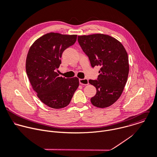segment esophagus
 Masks as SVG:
<instances>
[{
    "label": "esophagus",
    "instance_id": "34e87169",
    "mask_svg": "<svg viewBox=\"0 0 157 157\" xmlns=\"http://www.w3.org/2000/svg\"><path fill=\"white\" fill-rule=\"evenodd\" d=\"M79 84L81 85H87L89 84V80L87 79H79Z\"/></svg>",
    "mask_w": 157,
    "mask_h": 157
}]
</instances>
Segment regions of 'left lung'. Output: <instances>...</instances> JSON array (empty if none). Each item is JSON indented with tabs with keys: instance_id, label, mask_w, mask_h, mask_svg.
Here are the masks:
<instances>
[{
	"instance_id": "1",
	"label": "left lung",
	"mask_w": 157,
	"mask_h": 157,
	"mask_svg": "<svg viewBox=\"0 0 157 157\" xmlns=\"http://www.w3.org/2000/svg\"><path fill=\"white\" fill-rule=\"evenodd\" d=\"M78 41L92 67H101L97 79L89 81L97 89L91 103L100 108L110 106L119 98L127 81L128 54L119 41L108 35L78 36Z\"/></svg>"
}]
</instances>
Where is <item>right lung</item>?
<instances>
[{"mask_svg":"<svg viewBox=\"0 0 157 157\" xmlns=\"http://www.w3.org/2000/svg\"><path fill=\"white\" fill-rule=\"evenodd\" d=\"M77 35L51 32L38 38L30 46L25 69L38 98L48 106L60 109L69 105L79 86L77 77H59L56 72L63 52L75 44Z\"/></svg>","mask_w":157,"mask_h":157,"instance_id":"right-lung-1","label":"right lung"}]
</instances>
